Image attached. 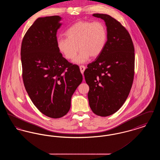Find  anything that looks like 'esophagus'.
I'll return each mask as SVG.
<instances>
[{
    "label": "esophagus",
    "mask_w": 160,
    "mask_h": 160,
    "mask_svg": "<svg viewBox=\"0 0 160 160\" xmlns=\"http://www.w3.org/2000/svg\"><path fill=\"white\" fill-rule=\"evenodd\" d=\"M85 69H86V67H85L84 66H83V65L80 66V72H81L82 74H83L84 71Z\"/></svg>",
    "instance_id": "34e87169"
}]
</instances>
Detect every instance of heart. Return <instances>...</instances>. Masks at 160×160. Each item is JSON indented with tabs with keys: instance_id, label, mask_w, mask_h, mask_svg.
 I'll return each instance as SVG.
<instances>
[{
	"instance_id": "heart-1",
	"label": "heart",
	"mask_w": 160,
	"mask_h": 160,
	"mask_svg": "<svg viewBox=\"0 0 160 160\" xmlns=\"http://www.w3.org/2000/svg\"><path fill=\"white\" fill-rule=\"evenodd\" d=\"M66 36L67 38L57 41L59 52L66 59L72 60L80 49L74 62L83 63L90 56L95 58L102 53L106 45L107 31L106 25L101 22L80 21L69 28Z\"/></svg>"
}]
</instances>
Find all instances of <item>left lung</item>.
<instances>
[{
    "mask_svg": "<svg viewBox=\"0 0 160 160\" xmlns=\"http://www.w3.org/2000/svg\"><path fill=\"white\" fill-rule=\"evenodd\" d=\"M102 19L107 40L102 53L84 72L89 86V106L97 115L114 114L123 104L131 89L134 75V47L127 30L111 16L93 14Z\"/></svg>",
    "mask_w": 160,
    "mask_h": 160,
    "instance_id": "left-lung-1",
    "label": "left lung"
}]
</instances>
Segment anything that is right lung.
<instances>
[{"label": "right lung", "instance_id": "add662e5", "mask_svg": "<svg viewBox=\"0 0 160 160\" xmlns=\"http://www.w3.org/2000/svg\"><path fill=\"white\" fill-rule=\"evenodd\" d=\"M60 16L37 18L26 32L21 47L23 80L33 104L47 116L60 118L71 107V99L83 76L57 47Z\"/></svg>", "mask_w": 160, "mask_h": 160}]
</instances>
